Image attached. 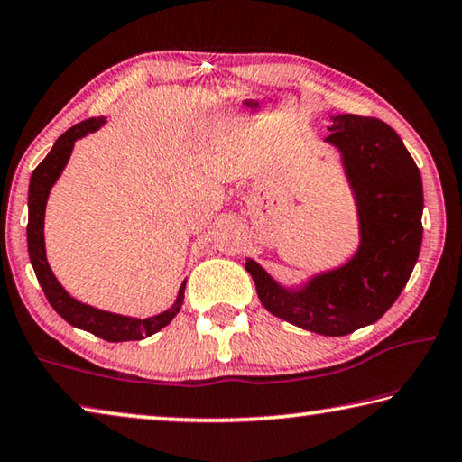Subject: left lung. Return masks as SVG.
I'll return each mask as SVG.
<instances>
[{
  "instance_id": "1",
  "label": "left lung",
  "mask_w": 462,
  "mask_h": 462,
  "mask_svg": "<svg viewBox=\"0 0 462 462\" xmlns=\"http://www.w3.org/2000/svg\"><path fill=\"white\" fill-rule=\"evenodd\" d=\"M328 130L326 143L340 151L355 193L361 222L356 254L301 289L279 285L250 259L245 267L273 316L316 334L344 336L377 322L408 283L421 246L424 191L411 154L385 122L340 114Z\"/></svg>"
}]
</instances>
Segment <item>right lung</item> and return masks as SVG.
Wrapping results in <instances>:
<instances>
[{"mask_svg":"<svg viewBox=\"0 0 462 462\" xmlns=\"http://www.w3.org/2000/svg\"><path fill=\"white\" fill-rule=\"evenodd\" d=\"M106 124V118H89L77 126L69 128L65 134H60L57 143H54L52 151L46 154V159L34 169L32 177H30L28 187V254L30 263H32L38 283H41L42 291L49 300L54 311L67 319L69 324L81 330H88L91 334L99 336L107 342H126V340H143L146 336L159 332L165 328L171 319H173L179 310L183 306V293H185V281L181 289H179L177 300L167 311L152 318H128L120 314H112V311H104L97 308H91L88 303L77 301L75 297L69 295L62 285L54 277V273L46 261V248H44V209L46 199L52 185L57 183L62 169H65L69 156L73 152V144L77 138H83L89 132H96Z\"/></svg>","mask_w":462,"mask_h":462,"instance_id":"add662e5","label":"right lung"}]
</instances>
